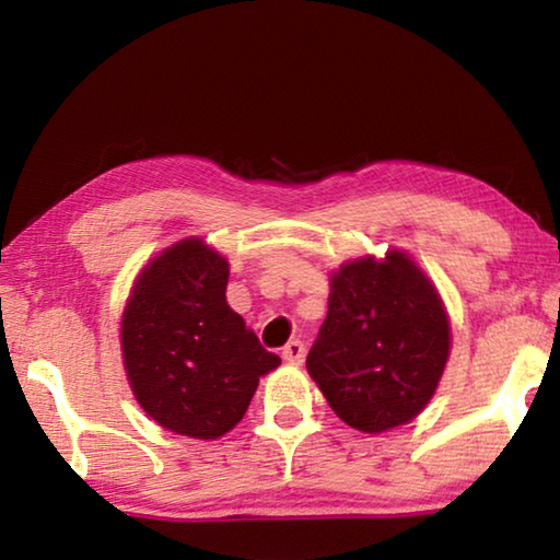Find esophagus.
I'll use <instances>...</instances> for the list:
<instances>
[{
  "label": "esophagus",
  "mask_w": 560,
  "mask_h": 560,
  "mask_svg": "<svg viewBox=\"0 0 560 560\" xmlns=\"http://www.w3.org/2000/svg\"><path fill=\"white\" fill-rule=\"evenodd\" d=\"M281 358L293 365L303 363V358H306V346H303V340H299V338L289 340V343L281 348Z\"/></svg>",
  "instance_id": "esophagus-1"
}]
</instances>
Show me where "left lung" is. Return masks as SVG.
Returning <instances> with one entry per match:
<instances>
[{
	"instance_id": "obj_1",
	"label": "left lung",
	"mask_w": 560,
	"mask_h": 560,
	"mask_svg": "<svg viewBox=\"0 0 560 560\" xmlns=\"http://www.w3.org/2000/svg\"><path fill=\"white\" fill-rule=\"evenodd\" d=\"M447 355L450 320L438 291L405 254L390 252L334 273L306 368L340 420L383 432L430 402Z\"/></svg>"
}]
</instances>
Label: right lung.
<instances>
[{
	"label": "right lung",
	"mask_w": 560,
	"mask_h": 560,
	"mask_svg": "<svg viewBox=\"0 0 560 560\" xmlns=\"http://www.w3.org/2000/svg\"><path fill=\"white\" fill-rule=\"evenodd\" d=\"M226 279L220 254L185 240L148 264L122 314L132 393L155 422L185 438L230 432L259 377L281 363L230 308Z\"/></svg>",
	"instance_id": "right-lung-1"
}]
</instances>
